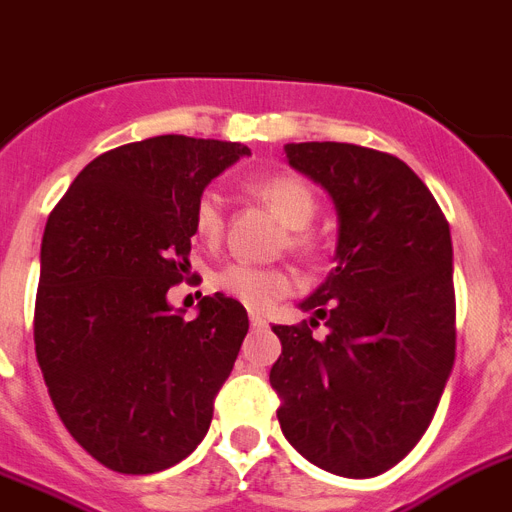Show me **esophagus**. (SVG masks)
<instances>
[{"label": "esophagus", "mask_w": 512, "mask_h": 512, "mask_svg": "<svg viewBox=\"0 0 512 512\" xmlns=\"http://www.w3.org/2000/svg\"><path fill=\"white\" fill-rule=\"evenodd\" d=\"M249 323H252V328H265V326H268L263 315H257V313H249Z\"/></svg>", "instance_id": "1"}]
</instances>
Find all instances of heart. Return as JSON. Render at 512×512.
Segmentation results:
<instances>
[{"mask_svg":"<svg viewBox=\"0 0 512 512\" xmlns=\"http://www.w3.org/2000/svg\"><path fill=\"white\" fill-rule=\"evenodd\" d=\"M249 191L257 199H263L265 205L284 220L286 228H292V247L310 249V236L305 234V228L310 226L318 202H315L313 189L302 178L276 173V176L252 181ZM220 231H223L220 197L215 191H205L194 205V234L202 242H218ZM215 284L220 292L239 299L242 305L252 307V310H268L278 299L292 294L294 276L284 268H263V265L234 260L215 273Z\"/></svg>","mask_w":512,"mask_h":512,"instance_id":"obj_1","label":"heart"}]
</instances>
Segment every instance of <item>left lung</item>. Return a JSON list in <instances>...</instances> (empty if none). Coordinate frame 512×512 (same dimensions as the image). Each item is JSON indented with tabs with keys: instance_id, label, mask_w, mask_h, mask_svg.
<instances>
[{
	"instance_id": "obj_1",
	"label": "left lung",
	"mask_w": 512,
	"mask_h": 512,
	"mask_svg": "<svg viewBox=\"0 0 512 512\" xmlns=\"http://www.w3.org/2000/svg\"><path fill=\"white\" fill-rule=\"evenodd\" d=\"M336 210L331 273L273 326L270 384L294 450L347 479L389 471L429 429L455 363L450 223L400 157L339 141L286 144ZM321 320L329 328L312 339Z\"/></svg>"
}]
</instances>
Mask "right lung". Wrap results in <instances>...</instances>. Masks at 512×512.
<instances>
[{"instance_id": "obj_1", "label": "right lung", "mask_w": 512, "mask_h": 512, "mask_svg": "<svg viewBox=\"0 0 512 512\" xmlns=\"http://www.w3.org/2000/svg\"><path fill=\"white\" fill-rule=\"evenodd\" d=\"M252 155L244 144L152 136L91 160L41 239L33 342L52 405L91 458L157 473L197 450L249 318L215 292L197 318L168 289L191 270L194 205Z\"/></svg>"}]
</instances>
